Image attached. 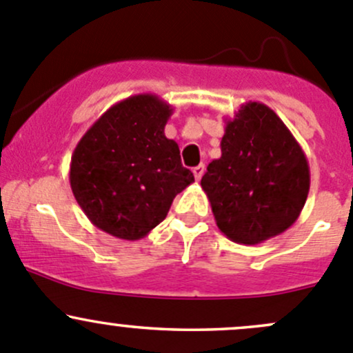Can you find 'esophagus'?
<instances>
[{
	"mask_svg": "<svg viewBox=\"0 0 353 353\" xmlns=\"http://www.w3.org/2000/svg\"><path fill=\"white\" fill-rule=\"evenodd\" d=\"M203 172H205V163H199V165L193 167V174H194V179H196V181L201 179Z\"/></svg>",
	"mask_w": 353,
	"mask_h": 353,
	"instance_id": "34e87169",
	"label": "esophagus"
}]
</instances>
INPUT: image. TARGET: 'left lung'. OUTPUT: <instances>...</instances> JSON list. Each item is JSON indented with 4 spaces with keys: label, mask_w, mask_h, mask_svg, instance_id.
Segmentation results:
<instances>
[{
    "label": "left lung",
    "mask_w": 353,
    "mask_h": 353,
    "mask_svg": "<svg viewBox=\"0 0 353 353\" xmlns=\"http://www.w3.org/2000/svg\"><path fill=\"white\" fill-rule=\"evenodd\" d=\"M220 150L201 177L220 232L245 245L285 232L304 208L311 174L283 121L261 102H245L225 119Z\"/></svg>",
    "instance_id": "1"
}]
</instances>
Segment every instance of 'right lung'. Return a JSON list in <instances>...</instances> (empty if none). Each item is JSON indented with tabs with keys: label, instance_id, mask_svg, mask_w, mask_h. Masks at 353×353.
Segmentation results:
<instances>
[{
	"label": "right lung",
	"instance_id": "1",
	"mask_svg": "<svg viewBox=\"0 0 353 353\" xmlns=\"http://www.w3.org/2000/svg\"><path fill=\"white\" fill-rule=\"evenodd\" d=\"M172 105L138 94L109 108L73 150V196L97 229L138 241L169 213L177 193L194 183L179 147L163 133Z\"/></svg>",
	"mask_w": 353,
	"mask_h": 353
}]
</instances>
